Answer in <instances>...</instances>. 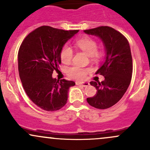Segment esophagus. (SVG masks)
<instances>
[{
  "label": "esophagus",
  "instance_id": "34e87169",
  "mask_svg": "<svg viewBox=\"0 0 150 150\" xmlns=\"http://www.w3.org/2000/svg\"><path fill=\"white\" fill-rule=\"evenodd\" d=\"M76 85H79V86H81L83 87H86V86H88L89 85V83L88 82H76Z\"/></svg>",
  "mask_w": 150,
  "mask_h": 150
}]
</instances>
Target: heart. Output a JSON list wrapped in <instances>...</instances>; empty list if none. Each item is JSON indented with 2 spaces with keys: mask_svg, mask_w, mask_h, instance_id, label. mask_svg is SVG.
I'll list each match as a JSON object with an SVG mask.
<instances>
[{
  "mask_svg": "<svg viewBox=\"0 0 150 150\" xmlns=\"http://www.w3.org/2000/svg\"><path fill=\"white\" fill-rule=\"evenodd\" d=\"M75 46L86 52L91 58H98L99 52L97 51V43L94 38L89 36H83L79 38L75 42ZM73 50L68 45L63 46L60 53V58L63 64H69L73 58ZM89 69H83L81 67L74 66L67 69V74L71 78L76 79H82L86 77Z\"/></svg>",
  "mask_w": 150,
  "mask_h": 150,
  "instance_id": "heart-1",
  "label": "heart"
}]
</instances>
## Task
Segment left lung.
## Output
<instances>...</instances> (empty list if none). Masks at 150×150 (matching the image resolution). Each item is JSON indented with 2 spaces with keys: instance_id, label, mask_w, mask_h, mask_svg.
<instances>
[{
  "instance_id": "obj_1",
  "label": "left lung",
  "mask_w": 150,
  "mask_h": 150,
  "mask_svg": "<svg viewBox=\"0 0 150 150\" xmlns=\"http://www.w3.org/2000/svg\"><path fill=\"white\" fill-rule=\"evenodd\" d=\"M83 31L100 38L106 51L105 61L96 72L104 76V80L101 83L90 82L97 91L86 100L96 109H108L122 99L129 86L133 68L129 44L120 32L112 27L99 26Z\"/></svg>"
}]
</instances>
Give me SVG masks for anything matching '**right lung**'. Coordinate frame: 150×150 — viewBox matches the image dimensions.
Segmentation results:
<instances>
[{"label": "right lung", "mask_w": 150, "mask_h": 150, "mask_svg": "<svg viewBox=\"0 0 150 150\" xmlns=\"http://www.w3.org/2000/svg\"><path fill=\"white\" fill-rule=\"evenodd\" d=\"M79 30H65L43 25L30 32L18 54L21 81L30 99L45 111H56L67 104L68 91L75 82L52 77L59 71L63 46Z\"/></svg>", "instance_id": "obj_1"}]
</instances>
